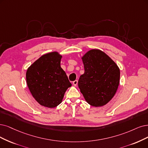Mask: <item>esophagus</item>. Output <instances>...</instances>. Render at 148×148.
Masks as SVG:
<instances>
[{
    "label": "esophagus",
    "mask_w": 148,
    "mask_h": 148,
    "mask_svg": "<svg viewBox=\"0 0 148 148\" xmlns=\"http://www.w3.org/2000/svg\"><path fill=\"white\" fill-rule=\"evenodd\" d=\"M73 85L75 86H77V84H78V81L77 80H74L73 82Z\"/></svg>",
    "instance_id": "obj_1"
}]
</instances>
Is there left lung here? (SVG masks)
Masks as SVG:
<instances>
[{
  "instance_id": "1",
  "label": "left lung",
  "mask_w": 148,
  "mask_h": 148,
  "mask_svg": "<svg viewBox=\"0 0 148 148\" xmlns=\"http://www.w3.org/2000/svg\"><path fill=\"white\" fill-rule=\"evenodd\" d=\"M85 73L78 86L85 101L94 107H101L115 95L119 84L120 70L114 61L99 49H91L82 57Z\"/></svg>"
}]
</instances>
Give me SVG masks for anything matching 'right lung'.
I'll return each mask as SVG.
<instances>
[{
    "label": "right lung",
    "instance_id": "right-lung-1",
    "mask_svg": "<svg viewBox=\"0 0 148 148\" xmlns=\"http://www.w3.org/2000/svg\"><path fill=\"white\" fill-rule=\"evenodd\" d=\"M62 56L57 52L43 55L27 69V86L40 105L54 108L62 102L71 84L60 66Z\"/></svg>",
    "mask_w": 148,
    "mask_h": 148
}]
</instances>
